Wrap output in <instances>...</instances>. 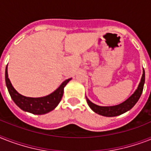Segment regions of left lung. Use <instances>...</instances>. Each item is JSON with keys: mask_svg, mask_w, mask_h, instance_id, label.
Here are the masks:
<instances>
[{"mask_svg": "<svg viewBox=\"0 0 151 151\" xmlns=\"http://www.w3.org/2000/svg\"><path fill=\"white\" fill-rule=\"evenodd\" d=\"M144 82H145V72H144V70H143V75H142L139 85L133 95L129 97L126 101L119 105H112V106H100L91 102L86 96L88 105H89V107L91 109L92 111L101 116H106V117H114V116L122 115L129 110H130L138 101L143 92Z\"/></svg>", "mask_w": 151, "mask_h": 151, "instance_id": "1", "label": "left lung"}]
</instances>
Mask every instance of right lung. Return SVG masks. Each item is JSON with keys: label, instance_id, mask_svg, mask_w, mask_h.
I'll list each match as a JSON object with an SVG mask.
<instances>
[{"label": "right lung", "instance_id": "right-lung-1", "mask_svg": "<svg viewBox=\"0 0 151 151\" xmlns=\"http://www.w3.org/2000/svg\"><path fill=\"white\" fill-rule=\"evenodd\" d=\"M71 78L66 80L50 95L40 98H31L21 95L12 86L8 78V65L5 69V82L11 98L21 109L34 115H43L52 111L58 105L63 95V89Z\"/></svg>", "mask_w": 151, "mask_h": 151}]
</instances>
